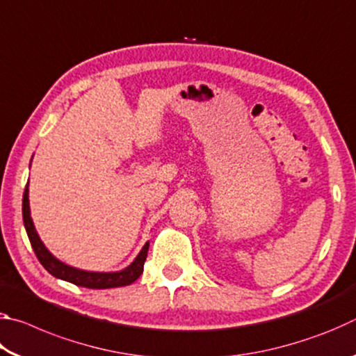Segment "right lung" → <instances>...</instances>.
Returning a JSON list of instances; mask_svg holds the SVG:
<instances>
[{
  "instance_id": "1",
  "label": "right lung",
  "mask_w": 356,
  "mask_h": 356,
  "mask_svg": "<svg viewBox=\"0 0 356 356\" xmlns=\"http://www.w3.org/2000/svg\"><path fill=\"white\" fill-rule=\"evenodd\" d=\"M23 222H25V229L28 234L29 242H31L33 250L38 256L39 262L44 265V268L48 273L56 276L59 280L69 281L75 286L88 287V289H111V287H122L129 286L131 282H135L140 278L144 268V262H146L149 243L143 246L140 254L131 262L127 268H124L122 272H114V273H97V272H84V270H78L65 265L61 261L51 254L50 251L45 248V245L42 243L38 232H35L31 215H29V200H28V185L23 193Z\"/></svg>"
}]
</instances>
